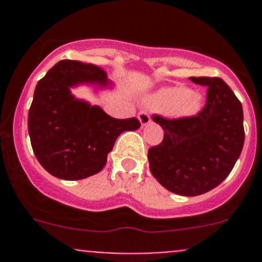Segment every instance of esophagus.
<instances>
[{
	"label": "esophagus",
	"mask_w": 262,
	"mask_h": 262,
	"mask_svg": "<svg viewBox=\"0 0 262 262\" xmlns=\"http://www.w3.org/2000/svg\"><path fill=\"white\" fill-rule=\"evenodd\" d=\"M138 119H139V121H141L142 126H146V125H148V124H150V116H149V114H147L146 112L139 113Z\"/></svg>",
	"instance_id": "34e87169"
}]
</instances>
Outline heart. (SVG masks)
<instances>
[{
	"instance_id": "heart-1",
	"label": "heart",
	"mask_w": 262,
	"mask_h": 262,
	"mask_svg": "<svg viewBox=\"0 0 262 262\" xmlns=\"http://www.w3.org/2000/svg\"><path fill=\"white\" fill-rule=\"evenodd\" d=\"M150 107L166 115L176 118L194 116L200 112L203 105L202 95L194 90L182 86L162 87L150 94L146 99Z\"/></svg>"
}]
</instances>
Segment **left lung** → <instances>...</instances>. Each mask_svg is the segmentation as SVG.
<instances>
[{
    "instance_id": "left-lung-1",
    "label": "left lung",
    "mask_w": 262,
    "mask_h": 262,
    "mask_svg": "<svg viewBox=\"0 0 262 262\" xmlns=\"http://www.w3.org/2000/svg\"><path fill=\"white\" fill-rule=\"evenodd\" d=\"M208 89L207 104L196 116L165 119L163 141L148 150L149 170L163 187L196 196L218 186L233 168L245 142L244 110L228 84L218 77H190Z\"/></svg>"
}]
</instances>
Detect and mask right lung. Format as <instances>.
I'll return each mask as SVG.
<instances>
[{"label":"right lung","instance_id":"right-lung-1","mask_svg":"<svg viewBox=\"0 0 262 262\" xmlns=\"http://www.w3.org/2000/svg\"><path fill=\"white\" fill-rule=\"evenodd\" d=\"M87 84L112 89L95 64L60 60L38 82L29 110L28 129L39 163L62 180H81L106 165L119 136L141 126L138 119H115L97 105L77 99L71 90Z\"/></svg>","mask_w":262,"mask_h":262}]
</instances>
